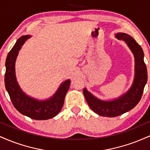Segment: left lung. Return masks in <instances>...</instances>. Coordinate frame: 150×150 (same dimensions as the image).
Segmentation results:
<instances>
[{
  "mask_svg": "<svg viewBox=\"0 0 150 150\" xmlns=\"http://www.w3.org/2000/svg\"><path fill=\"white\" fill-rule=\"evenodd\" d=\"M115 37L125 42L135 58V76L131 87L120 97L111 100L99 99L87 88L83 89L84 96L91 109L105 117L118 116L132 109L140 101L147 81V70L142 47L128 34L119 32L115 34Z\"/></svg>",
  "mask_w": 150,
  "mask_h": 150,
  "instance_id": "left-lung-1",
  "label": "left lung"
}]
</instances>
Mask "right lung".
I'll return each instance as SVG.
<instances>
[{
  "label": "right lung",
  "instance_id": "obj_1",
  "mask_svg": "<svg viewBox=\"0 0 150 150\" xmlns=\"http://www.w3.org/2000/svg\"><path fill=\"white\" fill-rule=\"evenodd\" d=\"M30 37L32 36H22L8 53L6 61L5 85L13 106L20 113L34 120L50 119L56 116L63 108L65 97L70 85V80L68 79L62 82L52 97L45 100L30 97L22 91L17 81L15 61L19 51Z\"/></svg>",
  "mask_w": 150,
  "mask_h": 150
}]
</instances>
